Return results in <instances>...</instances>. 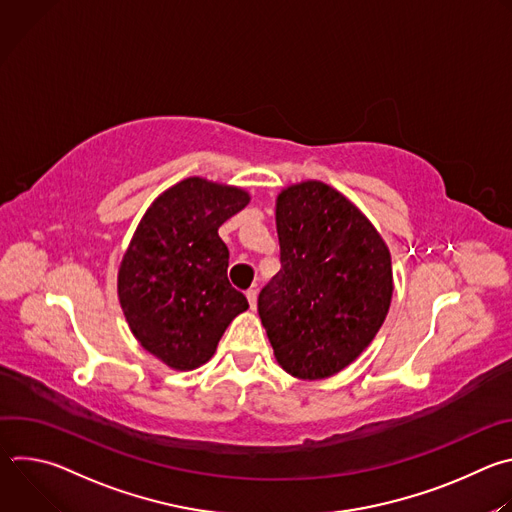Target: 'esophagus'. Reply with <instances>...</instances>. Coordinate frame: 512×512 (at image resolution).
I'll return each mask as SVG.
<instances>
[{
    "label": "esophagus",
    "mask_w": 512,
    "mask_h": 512,
    "mask_svg": "<svg viewBox=\"0 0 512 512\" xmlns=\"http://www.w3.org/2000/svg\"><path fill=\"white\" fill-rule=\"evenodd\" d=\"M247 302H249V306H251V310H255V306H257V289H247Z\"/></svg>",
    "instance_id": "34e87169"
}]
</instances>
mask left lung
<instances>
[{
	"mask_svg": "<svg viewBox=\"0 0 512 512\" xmlns=\"http://www.w3.org/2000/svg\"><path fill=\"white\" fill-rule=\"evenodd\" d=\"M279 273L257 310L279 367L302 381L328 379L381 330L391 298V253L344 194L320 182L277 194Z\"/></svg>",
	"mask_w": 512,
	"mask_h": 512,
	"instance_id": "obj_1",
	"label": "left lung"
}]
</instances>
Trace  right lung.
Segmentation results:
<instances>
[{
    "label": "right lung",
    "mask_w": 512,
    "mask_h": 512,
    "mask_svg": "<svg viewBox=\"0 0 512 512\" xmlns=\"http://www.w3.org/2000/svg\"><path fill=\"white\" fill-rule=\"evenodd\" d=\"M247 190L184 178L141 216L117 273L135 340L174 371L208 362L227 326L249 308L227 277L218 227L249 204Z\"/></svg>",
    "instance_id": "add662e5"
}]
</instances>
